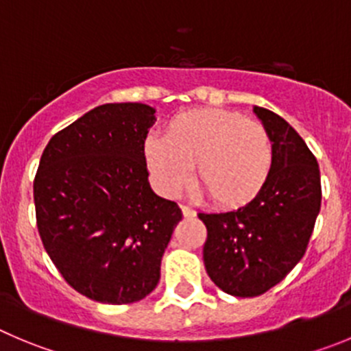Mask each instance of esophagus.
<instances>
[{"label": "esophagus", "instance_id": "esophagus-1", "mask_svg": "<svg viewBox=\"0 0 351 351\" xmlns=\"http://www.w3.org/2000/svg\"><path fill=\"white\" fill-rule=\"evenodd\" d=\"M182 213L185 218H195V215H197V213H195L192 208H189V206H182Z\"/></svg>", "mask_w": 351, "mask_h": 351}]
</instances>
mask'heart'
<instances>
[{
	"label": "heart",
	"mask_w": 351,
	"mask_h": 351,
	"mask_svg": "<svg viewBox=\"0 0 351 351\" xmlns=\"http://www.w3.org/2000/svg\"><path fill=\"white\" fill-rule=\"evenodd\" d=\"M143 157L165 195L182 194L195 166L197 185L216 206L241 208L267 185L274 145L267 128L241 112L194 109L176 114L165 136H147Z\"/></svg>",
	"instance_id": "heart-1"
}]
</instances>
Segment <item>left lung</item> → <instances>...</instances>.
<instances>
[{"mask_svg":"<svg viewBox=\"0 0 351 351\" xmlns=\"http://www.w3.org/2000/svg\"><path fill=\"white\" fill-rule=\"evenodd\" d=\"M274 145V166L263 191L239 209L199 213L208 228L202 258L213 282L227 294L253 298L303 258L322 201L317 159L293 126L253 107Z\"/></svg>","mask_w":351,"mask_h":351,"instance_id":"8db88e82","label":"left lung"}]
</instances>
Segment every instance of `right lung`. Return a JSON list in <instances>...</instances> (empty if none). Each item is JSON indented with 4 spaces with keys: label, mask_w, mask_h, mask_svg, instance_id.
Here are the masks:
<instances>
[{
    "label": "right lung",
    "mask_w": 351,
    "mask_h": 351,
    "mask_svg": "<svg viewBox=\"0 0 351 351\" xmlns=\"http://www.w3.org/2000/svg\"><path fill=\"white\" fill-rule=\"evenodd\" d=\"M145 104H106L51 136L34 178L39 237L67 284L93 301L124 304L156 289L182 220L150 189Z\"/></svg>",
    "instance_id": "right-lung-1"
}]
</instances>
